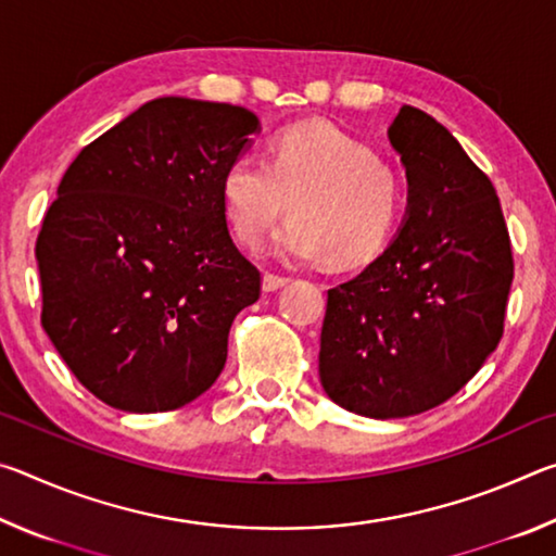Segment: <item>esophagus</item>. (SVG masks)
<instances>
[{"instance_id":"1","label":"esophagus","mask_w":556,"mask_h":556,"mask_svg":"<svg viewBox=\"0 0 556 556\" xmlns=\"http://www.w3.org/2000/svg\"><path fill=\"white\" fill-rule=\"evenodd\" d=\"M285 285H289V277H281V275H275V271H265V279H262V289L265 291H277Z\"/></svg>"}]
</instances>
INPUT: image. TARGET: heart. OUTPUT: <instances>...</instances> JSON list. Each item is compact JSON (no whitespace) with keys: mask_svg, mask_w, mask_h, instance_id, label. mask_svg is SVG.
<instances>
[{"mask_svg":"<svg viewBox=\"0 0 556 556\" xmlns=\"http://www.w3.org/2000/svg\"><path fill=\"white\" fill-rule=\"evenodd\" d=\"M223 208L242 244L260 248L281 215L275 252L291 262L361 267L388 248L404 213L397 168L324 122L279 131L267 164L240 156L225 168Z\"/></svg>","mask_w":556,"mask_h":556,"instance_id":"heart-1","label":"heart"}]
</instances>
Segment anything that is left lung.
Segmentation results:
<instances>
[{
  "label": "left lung",
  "instance_id": "obj_1",
  "mask_svg": "<svg viewBox=\"0 0 556 556\" xmlns=\"http://www.w3.org/2000/svg\"><path fill=\"white\" fill-rule=\"evenodd\" d=\"M409 181L402 230L328 289L318 375L343 409L397 419L439 407L501 343L515 262L495 188L454 135L404 105L390 127Z\"/></svg>",
  "mask_w": 556,
  "mask_h": 556
}]
</instances>
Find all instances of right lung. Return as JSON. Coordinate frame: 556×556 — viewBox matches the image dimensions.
Returning <instances> with one entry per match:
<instances>
[{"mask_svg": "<svg viewBox=\"0 0 556 556\" xmlns=\"http://www.w3.org/2000/svg\"><path fill=\"white\" fill-rule=\"evenodd\" d=\"M260 129L228 102L156 98L80 149L46 211L41 324L98 400L172 412L218 380L262 275L223 208V176Z\"/></svg>", "mask_w": 556, "mask_h": 556, "instance_id": "1", "label": "right lung"}]
</instances>
